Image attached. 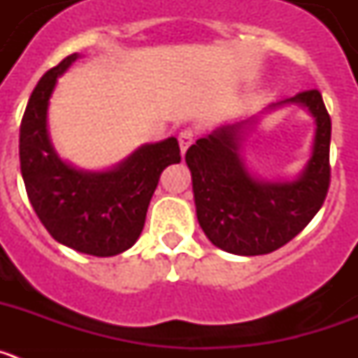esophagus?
<instances>
[{
    "instance_id": "1",
    "label": "esophagus",
    "mask_w": 358,
    "mask_h": 358,
    "mask_svg": "<svg viewBox=\"0 0 358 358\" xmlns=\"http://www.w3.org/2000/svg\"><path fill=\"white\" fill-rule=\"evenodd\" d=\"M194 138H195V132L194 129H182L179 132V147H181V154L185 156V152L188 150V147L194 143Z\"/></svg>"
}]
</instances>
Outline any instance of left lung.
<instances>
[{
	"mask_svg": "<svg viewBox=\"0 0 358 358\" xmlns=\"http://www.w3.org/2000/svg\"><path fill=\"white\" fill-rule=\"evenodd\" d=\"M301 103L315 118L314 150L294 182L258 181L240 157L243 125L235 123L201 138L186 150L195 208L202 231L222 251L240 256L268 255L299 235L321 210L330 188L331 120L317 90L285 102Z\"/></svg>",
	"mask_w": 358,
	"mask_h": 358,
	"instance_id": "left-lung-1",
	"label": "left lung"
}]
</instances>
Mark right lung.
Listing matches in <instances>:
<instances>
[{"label": "right lung", "instance_id": "right-lung-1", "mask_svg": "<svg viewBox=\"0 0 358 358\" xmlns=\"http://www.w3.org/2000/svg\"><path fill=\"white\" fill-rule=\"evenodd\" d=\"M77 53L44 73L31 91L19 129V161L28 199L57 242L78 252L115 256L141 235L159 176L181 161L176 138L145 145L109 172H82L61 161L46 129L50 96Z\"/></svg>", "mask_w": 358, "mask_h": 358}]
</instances>
